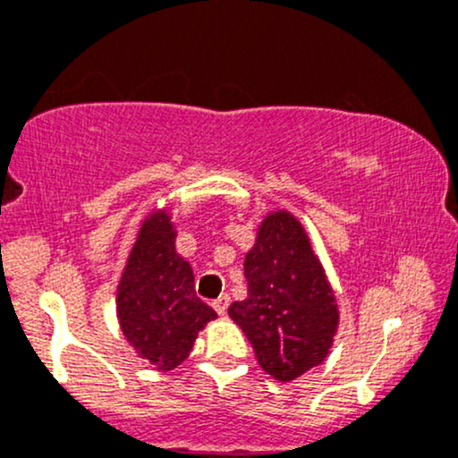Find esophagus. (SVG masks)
Segmentation results:
<instances>
[{"instance_id": "esophagus-1", "label": "esophagus", "mask_w": 458, "mask_h": 458, "mask_svg": "<svg viewBox=\"0 0 458 458\" xmlns=\"http://www.w3.org/2000/svg\"><path fill=\"white\" fill-rule=\"evenodd\" d=\"M229 302H231V298H229V295H220L218 300H214L212 306H214V310H216V313H218L220 317H225V315H227Z\"/></svg>"}]
</instances>
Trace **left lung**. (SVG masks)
I'll list each match as a JSON object with an SVG mask.
<instances>
[{"mask_svg": "<svg viewBox=\"0 0 458 458\" xmlns=\"http://www.w3.org/2000/svg\"><path fill=\"white\" fill-rule=\"evenodd\" d=\"M244 276L249 298L229 306L257 362L278 381H292L324 362L336 335L338 310L324 267L292 214L261 223Z\"/></svg>", "mask_w": 458, "mask_h": 458, "instance_id": "8db88e82", "label": "left lung"}]
</instances>
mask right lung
I'll return each mask as SVG.
<instances>
[{
    "instance_id": "right-lung-1",
    "label": "right lung",
    "mask_w": 458,
    "mask_h": 458,
    "mask_svg": "<svg viewBox=\"0 0 458 458\" xmlns=\"http://www.w3.org/2000/svg\"><path fill=\"white\" fill-rule=\"evenodd\" d=\"M117 317L137 353L171 370L216 313L197 298L195 274L175 252V231L165 212L145 220L117 287Z\"/></svg>"
}]
</instances>
